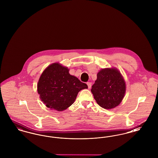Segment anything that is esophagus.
Returning a JSON list of instances; mask_svg holds the SVG:
<instances>
[{
	"label": "esophagus",
	"mask_w": 158,
	"mask_h": 158,
	"mask_svg": "<svg viewBox=\"0 0 158 158\" xmlns=\"http://www.w3.org/2000/svg\"><path fill=\"white\" fill-rule=\"evenodd\" d=\"M86 84H87V85L88 86V88L90 89V88H91V86H92V83L90 82H88L86 83Z\"/></svg>",
	"instance_id": "obj_1"
}]
</instances>
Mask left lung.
I'll return each mask as SVG.
<instances>
[{"label":"left lung","mask_w":158,"mask_h":158,"mask_svg":"<svg viewBox=\"0 0 158 158\" xmlns=\"http://www.w3.org/2000/svg\"><path fill=\"white\" fill-rule=\"evenodd\" d=\"M91 92L100 106L107 110L112 109L119 105L124 98L126 83L117 69H102L97 74Z\"/></svg>","instance_id":"left-lung-1"}]
</instances>
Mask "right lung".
I'll return each instance as SVG.
<instances>
[{"label":"right lung","instance_id":"1","mask_svg":"<svg viewBox=\"0 0 158 158\" xmlns=\"http://www.w3.org/2000/svg\"><path fill=\"white\" fill-rule=\"evenodd\" d=\"M69 70L58 63L45 69L37 84L40 98L45 106L51 110L61 111L72 105L78 92L87 89L86 83L70 75Z\"/></svg>","mask_w":158,"mask_h":158}]
</instances>
